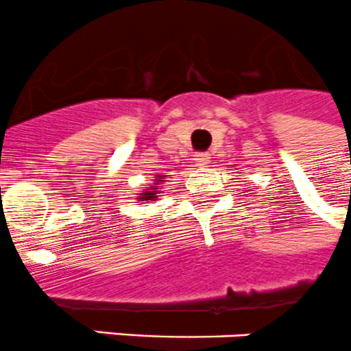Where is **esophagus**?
Listing matches in <instances>:
<instances>
[{"mask_svg":"<svg viewBox=\"0 0 351 351\" xmlns=\"http://www.w3.org/2000/svg\"><path fill=\"white\" fill-rule=\"evenodd\" d=\"M194 160H196L198 166H207L208 162H210V155H208V153H196V155H194Z\"/></svg>","mask_w":351,"mask_h":351,"instance_id":"esophagus-1","label":"esophagus"}]
</instances>
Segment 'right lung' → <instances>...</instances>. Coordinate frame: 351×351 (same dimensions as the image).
<instances>
[{"label":"right lung","mask_w":351,"mask_h":351,"mask_svg":"<svg viewBox=\"0 0 351 351\" xmlns=\"http://www.w3.org/2000/svg\"><path fill=\"white\" fill-rule=\"evenodd\" d=\"M162 176L164 175H157V178H155V182H153L152 187H148V189H144L143 193H139V196H137V202H155V199L158 198V194H160V191H158V184H162Z\"/></svg>","instance_id":"add662e5"}]
</instances>
